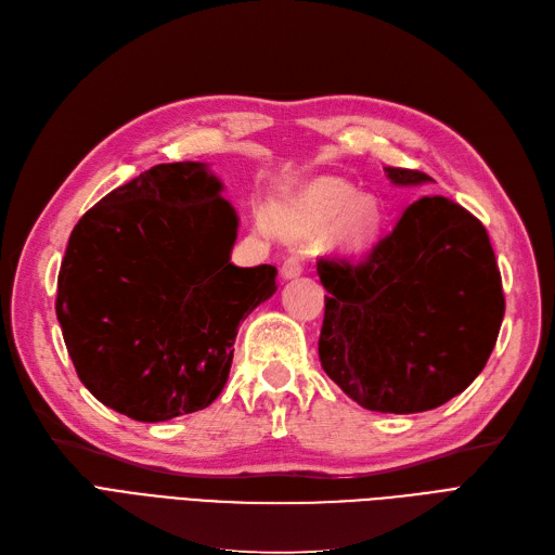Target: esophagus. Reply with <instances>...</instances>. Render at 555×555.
<instances>
[{
	"label": "esophagus",
	"mask_w": 555,
	"mask_h": 555,
	"mask_svg": "<svg viewBox=\"0 0 555 555\" xmlns=\"http://www.w3.org/2000/svg\"><path fill=\"white\" fill-rule=\"evenodd\" d=\"M304 272V262L299 260V258H288L285 260L283 264H281V276L283 279H295V276H299Z\"/></svg>",
	"instance_id": "esophagus-1"
}]
</instances>
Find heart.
Wrapping results in <instances>:
<instances>
[{
	"label": "heart",
	"instance_id": "heart-1",
	"mask_svg": "<svg viewBox=\"0 0 555 555\" xmlns=\"http://www.w3.org/2000/svg\"><path fill=\"white\" fill-rule=\"evenodd\" d=\"M330 242L344 254H364L378 242L383 214L378 201L360 195L344 180L323 177L304 186L295 198L279 207L274 221L291 235H315L331 221Z\"/></svg>",
	"mask_w": 555,
	"mask_h": 555
}]
</instances>
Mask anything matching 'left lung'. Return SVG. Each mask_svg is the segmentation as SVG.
Returning <instances> with one entry per match:
<instances>
[{
  "label": "left lung",
  "mask_w": 555,
  "mask_h": 555,
  "mask_svg": "<svg viewBox=\"0 0 555 555\" xmlns=\"http://www.w3.org/2000/svg\"><path fill=\"white\" fill-rule=\"evenodd\" d=\"M385 175L397 186L431 182L408 168ZM318 274L330 293L320 364L375 413H424L461 395L505 315L487 228L442 195L410 205L364 260L320 258Z\"/></svg>",
  "instance_id": "1"
}]
</instances>
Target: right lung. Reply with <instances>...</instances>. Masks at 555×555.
Segmentation results:
<instances>
[{"label": "right lung", "mask_w": 555, "mask_h": 555, "mask_svg": "<svg viewBox=\"0 0 555 555\" xmlns=\"http://www.w3.org/2000/svg\"><path fill=\"white\" fill-rule=\"evenodd\" d=\"M207 164H158L78 221L55 311L78 378L117 413L166 422L207 408L240 325L276 293V267H237L240 219Z\"/></svg>", "instance_id": "1"}]
</instances>
